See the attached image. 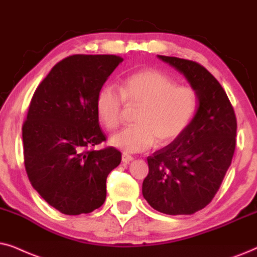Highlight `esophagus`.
Segmentation results:
<instances>
[{"label": "esophagus", "instance_id": "obj_1", "mask_svg": "<svg viewBox=\"0 0 257 257\" xmlns=\"http://www.w3.org/2000/svg\"><path fill=\"white\" fill-rule=\"evenodd\" d=\"M133 160H134V157H133L132 155H129V154H126V153L122 154V162L129 163V162H132Z\"/></svg>", "mask_w": 257, "mask_h": 257}]
</instances>
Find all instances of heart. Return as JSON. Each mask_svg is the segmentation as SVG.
Returning a JSON list of instances; mask_svg holds the SVG:
<instances>
[{
  "instance_id": "1",
  "label": "heart",
  "mask_w": 257,
  "mask_h": 257,
  "mask_svg": "<svg viewBox=\"0 0 257 257\" xmlns=\"http://www.w3.org/2000/svg\"><path fill=\"white\" fill-rule=\"evenodd\" d=\"M125 103L141 105L135 117L138 124L117 133L110 143L125 153H140L149 149L156 139L166 145L179 138L196 114L198 96L191 85L177 84L162 71H138L126 77L119 89L108 84L98 91L96 112L108 131L121 124Z\"/></svg>"
}]
</instances>
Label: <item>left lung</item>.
<instances>
[{"mask_svg":"<svg viewBox=\"0 0 257 257\" xmlns=\"http://www.w3.org/2000/svg\"><path fill=\"white\" fill-rule=\"evenodd\" d=\"M159 59L196 89L198 105L186 131L148 156L142 194L160 213L191 215L208 206L220 189L234 156L237 122L224 89L206 68L179 57Z\"/></svg>","mask_w":257,"mask_h":257,"instance_id":"obj_1","label":"left lung"}]
</instances>
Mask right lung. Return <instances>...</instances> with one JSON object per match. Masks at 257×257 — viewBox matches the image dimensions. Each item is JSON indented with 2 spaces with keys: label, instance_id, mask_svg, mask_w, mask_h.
Here are the masks:
<instances>
[{
  "label": "right lung",
  "instance_id": "right-lung-1",
  "mask_svg": "<svg viewBox=\"0 0 257 257\" xmlns=\"http://www.w3.org/2000/svg\"><path fill=\"white\" fill-rule=\"evenodd\" d=\"M123 61L116 55L68 56L36 88L22 125L23 157L34 189L66 215L88 214L107 196L108 174L121 162L105 141L96 96Z\"/></svg>",
  "mask_w": 257,
  "mask_h": 257
}]
</instances>
